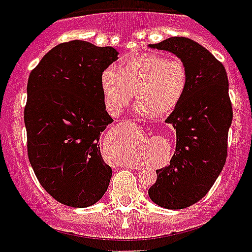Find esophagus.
Returning a JSON list of instances; mask_svg holds the SVG:
<instances>
[{
  "instance_id": "1",
  "label": "esophagus",
  "mask_w": 252,
  "mask_h": 252,
  "mask_svg": "<svg viewBox=\"0 0 252 252\" xmlns=\"http://www.w3.org/2000/svg\"><path fill=\"white\" fill-rule=\"evenodd\" d=\"M129 122L130 120H126V124H129Z\"/></svg>"
}]
</instances>
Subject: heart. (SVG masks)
<instances>
[{
	"label": "heart",
	"mask_w": 252,
	"mask_h": 252,
	"mask_svg": "<svg viewBox=\"0 0 252 252\" xmlns=\"http://www.w3.org/2000/svg\"><path fill=\"white\" fill-rule=\"evenodd\" d=\"M100 83L107 106L114 113L128 106L136 91L139 113L162 116L173 113L183 101L189 71L182 59L147 52L123 59L118 69L106 67Z\"/></svg>",
	"instance_id": "obj_1"
}]
</instances>
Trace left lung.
I'll return each instance as SVG.
<instances>
[{"instance_id": "left-lung-1", "label": "left lung", "mask_w": 252, "mask_h": 252, "mask_svg": "<svg viewBox=\"0 0 252 252\" xmlns=\"http://www.w3.org/2000/svg\"><path fill=\"white\" fill-rule=\"evenodd\" d=\"M150 47L173 52L189 71L187 94L165 120L177 133L174 155L168 166L156 170L158 179L149 189L150 198L158 206L185 209L208 193L227 160L233 118L227 71L189 38L172 37Z\"/></svg>"}]
</instances>
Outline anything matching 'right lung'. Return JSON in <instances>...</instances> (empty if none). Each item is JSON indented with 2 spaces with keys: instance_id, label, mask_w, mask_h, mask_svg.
<instances>
[{
  "instance_id": "obj_1",
  "label": "right lung",
  "mask_w": 252,
  "mask_h": 252,
  "mask_svg": "<svg viewBox=\"0 0 252 252\" xmlns=\"http://www.w3.org/2000/svg\"><path fill=\"white\" fill-rule=\"evenodd\" d=\"M116 59L115 48L75 39L48 51L29 74V161L42 187L66 206H91L109 187L113 172L101 158L98 139L113 119L100 80Z\"/></svg>"
}]
</instances>
